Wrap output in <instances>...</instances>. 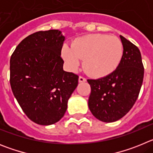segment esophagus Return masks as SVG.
I'll list each match as a JSON object with an SVG mask.
<instances>
[{
	"instance_id": "esophagus-1",
	"label": "esophagus",
	"mask_w": 153,
	"mask_h": 153,
	"mask_svg": "<svg viewBox=\"0 0 153 153\" xmlns=\"http://www.w3.org/2000/svg\"><path fill=\"white\" fill-rule=\"evenodd\" d=\"M86 79H85L83 76H79V83H83V82H86Z\"/></svg>"
}]
</instances>
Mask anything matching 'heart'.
I'll use <instances>...</instances> for the list:
<instances>
[{
  "label": "heart",
  "instance_id": "obj_1",
  "mask_svg": "<svg viewBox=\"0 0 153 153\" xmlns=\"http://www.w3.org/2000/svg\"><path fill=\"white\" fill-rule=\"evenodd\" d=\"M62 56L70 70L79 68L83 60V68L90 76L102 78L117 70L123 55V46L117 36L93 33L74 40L71 48L62 47Z\"/></svg>",
  "mask_w": 153,
  "mask_h": 153
}]
</instances>
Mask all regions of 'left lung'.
<instances>
[{
	"mask_svg": "<svg viewBox=\"0 0 153 153\" xmlns=\"http://www.w3.org/2000/svg\"><path fill=\"white\" fill-rule=\"evenodd\" d=\"M120 39L123 55L117 70L105 77L87 80L91 87L89 109L102 122L123 117L136 102L143 84L144 67L140 50L124 36Z\"/></svg>",
	"mask_w": 153,
	"mask_h": 153,
	"instance_id": "1",
	"label": "left lung"
}]
</instances>
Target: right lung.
<instances>
[{"mask_svg":"<svg viewBox=\"0 0 153 153\" xmlns=\"http://www.w3.org/2000/svg\"><path fill=\"white\" fill-rule=\"evenodd\" d=\"M65 36L59 30L39 31L24 38L10 60L12 92L27 117L49 126L64 116L78 85L77 75L63 70Z\"/></svg>","mask_w":153,"mask_h":153,"instance_id":"1","label":"right lung"}]
</instances>
